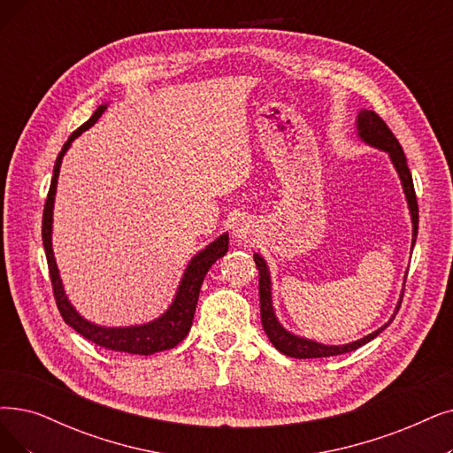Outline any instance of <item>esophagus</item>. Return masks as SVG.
Returning <instances> with one entry per match:
<instances>
[{
  "instance_id": "esophagus-1",
  "label": "esophagus",
  "mask_w": 453,
  "mask_h": 453,
  "mask_svg": "<svg viewBox=\"0 0 453 453\" xmlns=\"http://www.w3.org/2000/svg\"><path fill=\"white\" fill-rule=\"evenodd\" d=\"M232 234L234 238H238L240 242H249L252 238V234H255V225L245 219V217H242V219H238L236 225H234Z\"/></svg>"
}]
</instances>
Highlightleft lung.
<instances>
[{
    "label": "left lung",
    "instance_id": "1",
    "mask_svg": "<svg viewBox=\"0 0 453 453\" xmlns=\"http://www.w3.org/2000/svg\"><path fill=\"white\" fill-rule=\"evenodd\" d=\"M357 132H358V137L363 139L366 144H370V147L379 149V150H385L390 156V161H392V165L395 167L397 174H400L403 193H405L409 211H411V219H412V247H414L416 234H418V203H416L412 176H411V171L407 167V157L403 154L402 144L397 142V139L394 137V134L390 132V128L385 124V120L379 117L375 111L363 110V111L358 113V117H357ZM255 264L258 267L262 327H264L269 342L273 343V346L280 353H284L286 357H294V358H319V357H334V355L355 351L357 348L365 346V343L373 340L379 333H383L388 327V325L392 323V319L395 318L397 311H400V306H402L403 292L400 296V301H397V306H395L392 318L383 325V327H379L377 331H373L372 334H368L365 338L355 340L351 343H343V346H325V343L297 336V334L289 333V331H286L282 327V325L277 319V316H275V311H273V299H271L269 269H267L265 260L258 255V252L255 255Z\"/></svg>",
    "mask_w": 453,
    "mask_h": 453
}]
</instances>
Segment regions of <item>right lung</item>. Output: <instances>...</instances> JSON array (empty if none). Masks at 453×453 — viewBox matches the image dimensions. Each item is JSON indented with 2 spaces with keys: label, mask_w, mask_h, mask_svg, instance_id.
Wrapping results in <instances>:
<instances>
[{
  "label": "right lung",
  "mask_w": 453,
  "mask_h": 453,
  "mask_svg": "<svg viewBox=\"0 0 453 453\" xmlns=\"http://www.w3.org/2000/svg\"><path fill=\"white\" fill-rule=\"evenodd\" d=\"M105 107H107L105 104L100 105L95 111V115L68 137V141L63 144V149L56 159V167H53V178H51L48 198L44 204V213H42V243H44V250H46L53 296H56L58 309H59L65 323H68L72 329L78 331L83 338L95 342L100 348L111 349V351L134 353V355H154L157 351H165V349L178 346V343L188 336V333L191 329V323H193L198 292H201L203 280L210 271V267L221 257L226 255L228 234H223V236L211 242L206 249H203L198 255H195L191 258V262L188 264V267L184 271L182 280H180V286L176 289V296H174L171 306L165 311V314H161L154 321H149L144 325H132V327H102V325L90 323L78 314V311L70 304V301L65 294V288H63V282L59 277V269L56 264V257H53V249H51L53 203H56L58 178H59L63 156L70 149L72 141L80 137L85 130H88L90 126H93L102 117Z\"/></svg>",
  "instance_id": "right-lung-1"
}]
</instances>
